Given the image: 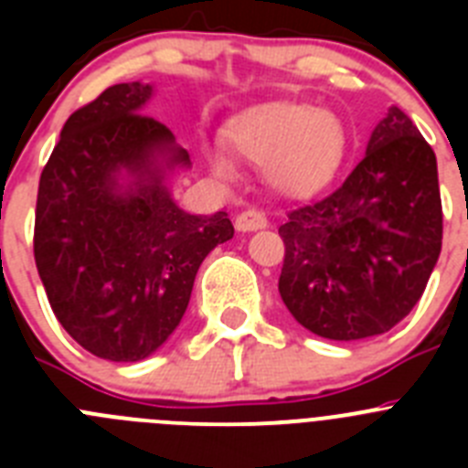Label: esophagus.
<instances>
[{"mask_svg":"<svg viewBox=\"0 0 468 468\" xmlns=\"http://www.w3.org/2000/svg\"><path fill=\"white\" fill-rule=\"evenodd\" d=\"M267 227V218L260 210H243L237 215V229L239 231H255Z\"/></svg>","mask_w":468,"mask_h":468,"instance_id":"obj_1","label":"esophagus"}]
</instances>
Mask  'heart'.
<instances>
[{
	"mask_svg": "<svg viewBox=\"0 0 468 468\" xmlns=\"http://www.w3.org/2000/svg\"><path fill=\"white\" fill-rule=\"evenodd\" d=\"M231 147L260 168L271 187L291 198H309L335 180L345 159L346 133L330 112L309 102H264L229 123ZM208 164L220 177H237V164L210 147Z\"/></svg>",
	"mask_w": 468,
	"mask_h": 468,
	"instance_id": "1",
	"label": "heart"
}]
</instances>
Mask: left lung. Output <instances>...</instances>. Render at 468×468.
<instances>
[{
  "mask_svg": "<svg viewBox=\"0 0 468 468\" xmlns=\"http://www.w3.org/2000/svg\"><path fill=\"white\" fill-rule=\"evenodd\" d=\"M279 292L325 340L382 335L412 312L443 241L436 154L399 107L340 189L288 213Z\"/></svg>",
  "mask_w": 468,
  "mask_h": 468,
  "instance_id": "left-lung-1",
  "label": "left lung"
}]
</instances>
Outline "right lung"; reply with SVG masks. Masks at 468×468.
Here are the masks:
<instances>
[{"label":"right lung","mask_w":468,"mask_h":468,"mask_svg":"<svg viewBox=\"0 0 468 468\" xmlns=\"http://www.w3.org/2000/svg\"><path fill=\"white\" fill-rule=\"evenodd\" d=\"M154 86L117 84L65 122L39 177L35 262L48 304L93 356L143 361L173 335L197 271L234 237L225 210L185 213L173 171L187 150L143 114Z\"/></svg>","instance_id":"right-lung-1"}]
</instances>
